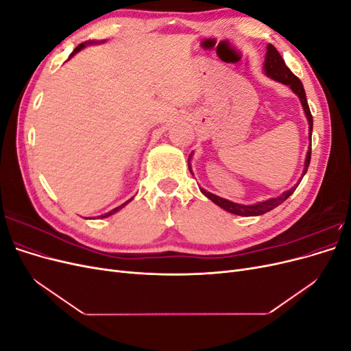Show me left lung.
I'll return each mask as SVG.
<instances>
[{"label": "left lung", "mask_w": 351, "mask_h": 351, "mask_svg": "<svg viewBox=\"0 0 351 351\" xmlns=\"http://www.w3.org/2000/svg\"><path fill=\"white\" fill-rule=\"evenodd\" d=\"M265 71H267L268 76L274 80H277L280 83L287 84V86H290L291 90L297 95V97L300 98L302 105L304 108L306 117H307V121H309V136L312 137V129H313V117L311 114L309 110V105H307V99H306V93H304V88H303V83L300 82V79L295 76V74L291 73V70L285 66V62L282 60V57L280 56V52L275 49L274 45H268V51H267V57H265ZM311 155H312V149L307 151L306 155V161H304V171L303 176L306 174L307 168H309L311 164ZM303 178V177H302ZM302 182V180H300ZM297 189V186L291 187L290 190H287L285 193H282L278 197H272L268 199L265 202H259L256 205H239L234 204V202H230L227 199H222L217 195H212L206 190L200 189L202 193H204L206 197H209L214 204H217L218 206H221L222 209H226L227 212H231V214L234 215H241V217H256V215H262V214H267V212L272 210L274 208H277L278 205H281L285 199H289L294 190Z\"/></svg>", "instance_id": "left-lung-1"}]
</instances>
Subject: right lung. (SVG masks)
I'll return each instance as SVG.
<instances>
[{
    "instance_id": "add662e5",
    "label": "right lung",
    "mask_w": 351,
    "mask_h": 351,
    "mask_svg": "<svg viewBox=\"0 0 351 351\" xmlns=\"http://www.w3.org/2000/svg\"><path fill=\"white\" fill-rule=\"evenodd\" d=\"M83 47H84V44H80V45H79V47H77V48H76V49H74V51H73V52H71V54H70V57H69V58H71V57H73V56H74V54H76V52H79V51H80V49H82V48H83ZM127 204H129V202H125V204H123V205H121V206H119V208H115V209H112V210H111V212H108V214H105V215H102V218H105V217H110V215H112V214H115V212H117V210H119V209H121V208H123V206H125V205H127Z\"/></svg>"
}]
</instances>
